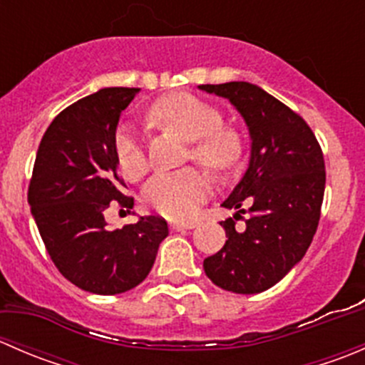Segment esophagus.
Wrapping results in <instances>:
<instances>
[{
    "instance_id": "esophagus-1",
    "label": "esophagus",
    "mask_w": 365,
    "mask_h": 365,
    "mask_svg": "<svg viewBox=\"0 0 365 365\" xmlns=\"http://www.w3.org/2000/svg\"><path fill=\"white\" fill-rule=\"evenodd\" d=\"M192 227H196V224H194V222H189V224L173 222L171 224V230L173 231H185V230H192Z\"/></svg>"
}]
</instances>
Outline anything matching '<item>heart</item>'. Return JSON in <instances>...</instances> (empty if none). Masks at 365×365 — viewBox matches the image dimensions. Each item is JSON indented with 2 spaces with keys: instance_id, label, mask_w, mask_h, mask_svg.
<instances>
[{
  "instance_id": "heart-1",
  "label": "heart",
  "mask_w": 365,
  "mask_h": 365,
  "mask_svg": "<svg viewBox=\"0 0 365 365\" xmlns=\"http://www.w3.org/2000/svg\"><path fill=\"white\" fill-rule=\"evenodd\" d=\"M152 118L162 127L178 132L190 141V157L212 171H224L238 160L240 138L222 127V116L213 106L189 93H173L153 104ZM114 155L121 171L138 178L148 168L141 138L130 125L118 128ZM210 185L196 169L160 173L145 189L146 203L173 220H189L208 196Z\"/></svg>"
}]
</instances>
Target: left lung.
Returning <instances> with one entry per match:
<instances>
[{
    "label": "left lung",
    "mask_w": 365,
    "mask_h": 365,
    "mask_svg": "<svg viewBox=\"0 0 365 365\" xmlns=\"http://www.w3.org/2000/svg\"><path fill=\"white\" fill-rule=\"evenodd\" d=\"M197 88L230 101L251 138L247 171L222 206L237 210V218L245 212L241 205L249 204L252 219L242 234L231 217L220 222L227 240L203 261L205 274L226 292L261 293L277 284L311 245L325 192L322 148L297 113L256 84Z\"/></svg>",
    "instance_id": "8db88e82"
}]
</instances>
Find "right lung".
I'll list each match as a JSON object with an SVG mask.
<instances>
[{"mask_svg": "<svg viewBox=\"0 0 365 365\" xmlns=\"http://www.w3.org/2000/svg\"><path fill=\"white\" fill-rule=\"evenodd\" d=\"M139 88H104L63 109L40 141L28 190L31 215L65 279L95 295H118L150 274L168 222L146 215L111 230V201L132 208L114 155L121 111Z\"/></svg>", "mask_w": 365, "mask_h": 365, "instance_id": "1", "label": "right lung"}]
</instances>
